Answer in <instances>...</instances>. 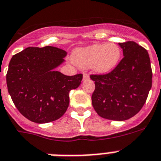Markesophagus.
Wrapping results in <instances>:
<instances>
[{"mask_svg": "<svg viewBox=\"0 0 161 161\" xmlns=\"http://www.w3.org/2000/svg\"><path fill=\"white\" fill-rule=\"evenodd\" d=\"M87 79H89L88 74H87V73H84V74H83V81H86V80H87Z\"/></svg>", "mask_w": 161, "mask_h": 161, "instance_id": "esophagus-1", "label": "esophagus"}]
</instances>
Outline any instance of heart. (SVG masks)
Here are the masks:
<instances>
[{"mask_svg": "<svg viewBox=\"0 0 161 161\" xmlns=\"http://www.w3.org/2000/svg\"><path fill=\"white\" fill-rule=\"evenodd\" d=\"M121 51L114 43L94 44L78 48L73 52V61L82 69L92 68L97 74H107L118 64Z\"/></svg>", "mask_w": 161, "mask_h": 161, "instance_id": "b5f03b06", "label": "heart"}]
</instances>
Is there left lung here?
<instances>
[{"mask_svg": "<svg viewBox=\"0 0 161 161\" xmlns=\"http://www.w3.org/2000/svg\"><path fill=\"white\" fill-rule=\"evenodd\" d=\"M124 58L106 74H92L95 90L92 103L101 117L123 121L144 106L152 85V70L147 50L133 41L119 43Z\"/></svg>", "mask_w": 161, "mask_h": 161, "instance_id": "left-lung-1", "label": "left lung"}]
</instances>
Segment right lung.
Here are the masks:
<instances>
[{"label":"right lung","instance_id":"1","mask_svg":"<svg viewBox=\"0 0 161 161\" xmlns=\"http://www.w3.org/2000/svg\"><path fill=\"white\" fill-rule=\"evenodd\" d=\"M66 55L64 50L51 46L27 47L9 61L8 92L19 111L32 122L60 119L69 104V92L80 85L82 74L66 76L55 71Z\"/></svg>","mask_w":161,"mask_h":161}]
</instances>
